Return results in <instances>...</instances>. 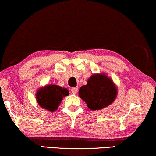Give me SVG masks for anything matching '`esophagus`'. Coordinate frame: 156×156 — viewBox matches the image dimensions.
<instances>
[{
    "mask_svg": "<svg viewBox=\"0 0 156 156\" xmlns=\"http://www.w3.org/2000/svg\"><path fill=\"white\" fill-rule=\"evenodd\" d=\"M77 91H78V89L76 88V87H72L71 89V92L73 94H76L77 93Z\"/></svg>",
    "mask_w": 156,
    "mask_h": 156,
    "instance_id": "1",
    "label": "esophagus"
}]
</instances>
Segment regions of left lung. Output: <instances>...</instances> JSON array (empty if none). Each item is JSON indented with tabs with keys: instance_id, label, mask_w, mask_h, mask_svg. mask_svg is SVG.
Instances as JSON below:
<instances>
[{
	"instance_id": "1",
	"label": "left lung",
	"mask_w": 156,
	"mask_h": 156,
	"mask_svg": "<svg viewBox=\"0 0 156 156\" xmlns=\"http://www.w3.org/2000/svg\"><path fill=\"white\" fill-rule=\"evenodd\" d=\"M79 96L86 102L89 109L100 110L114 102L117 88L105 74H96L90 76L86 85L80 87Z\"/></svg>"
}]
</instances>
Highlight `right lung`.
Segmentation results:
<instances>
[{
	"instance_id": "obj_1",
	"label": "right lung",
	"mask_w": 156,
	"mask_h": 156,
	"mask_svg": "<svg viewBox=\"0 0 156 156\" xmlns=\"http://www.w3.org/2000/svg\"><path fill=\"white\" fill-rule=\"evenodd\" d=\"M69 94L66 88L57 85H47L39 89L36 94V99L42 108L50 112L57 110L63 97Z\"/></svg>"
}]
</instances>
